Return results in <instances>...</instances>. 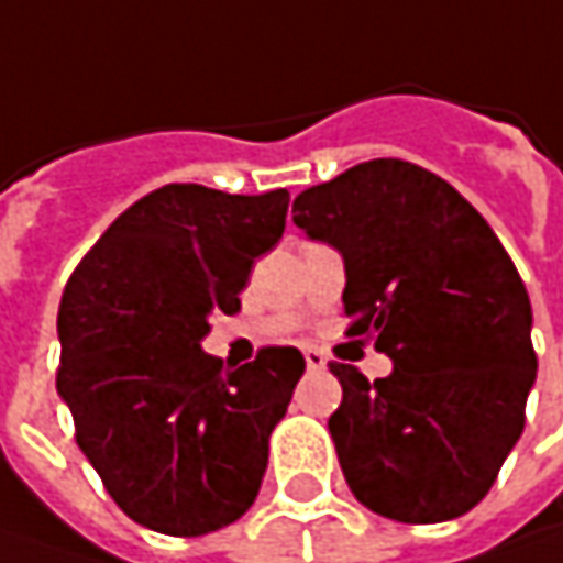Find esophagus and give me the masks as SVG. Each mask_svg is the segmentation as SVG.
I'll return each mask as SVG.
<instances>
[{"label":"esophagus","instance_id":"obj_1","mask_svg":"<svg viewBox=\"0 0 563 563\" xmlns=\"http://www.w3.org/2000/svg\"><path fill=\"white\" fill-rule=\"evenodd\" d=\"M306 365L308 372H324L328 368V355L321 353V350H306Z\"/></svg>","mask_w":563,"mask_h":563}]
</instances>
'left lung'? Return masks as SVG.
I'll use <instances>...</instances> for the list:
<instances>
[{"label":"left lung","mask_w":563,"mask_h":563,"mask_svg":"<svg viewBox=\"0 0 563 563\" xmlns=\"http://www.w3.org/2000/svg\"><path fill=\"white\" fill-rule=\"evenodd\" d=\"M346 264V336L394 358L387 378L330 362V416L353 495L400 523L473 510L526 426L532 308L498 235L453 185L406 159L358 163L292 201Z\"/></svg>","instance_id":"8db88e82"}]
</instances>
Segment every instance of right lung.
<instances>
[{
  "mask_svg": "<svg viewBox=\"0 0 563 563\" xmlns=\"http://www.w3.org/2000/svg\"><path fill=\"white\" fill-rule=\"evenodd\" d=\"M286 208V188L163 185L119 213L65 283L56 390L112 501L154 532L205 536L255 504L306 358L264 346L230 372L201 340L210 314L239 311Z\"/></svg>",
  "mask_w": 563,
  "mask_h": 563,
  "instance_id": "1",
  "label": "right lung"
}]
</instances>
